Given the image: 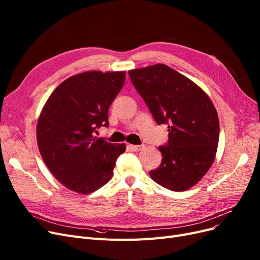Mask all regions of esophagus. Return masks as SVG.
<instances>
[{
	"label": "esophagus",
	"instance_id": "obj_1",
	"mask_svg": "<svg viewBox=\"0 0 260 260\" xmlns=\"http://www.w3.org/2000/svg\"><path fill=\"white\" fill-rule=\"evenodd\" d=\"M128 149H131L134 152H138L143 149V145H135V144H128Z\"/></svg>",
	"mask_w": 260,
	"mask_h": 260
}]
</instances>
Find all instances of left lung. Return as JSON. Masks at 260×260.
Returning <instances> with one entry per match:
<instances>
[{"label":"left lung","mask_w":260,"mask_h":260,"mask_svg":"<svg viewBox=\"0 0 260 260\" xmlns=\"http://www.w3.org/2000/svg\"><path fill=\"white\" fill-rule=\"evenodd\" d=\"M128 74L156 123L168 125V142L159 146L161 164L150 176L172 191L191 188L209 170L217 153L220 125L216 108L197 84L167 64Z\"/></svg>","instance_id":"left-lung-1"}]
</instances>
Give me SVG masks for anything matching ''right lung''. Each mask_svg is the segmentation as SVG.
Masks as SVG:
<instances>
[{"instance_id": "1", "label": "right lung", "mask_w": 260, "mask_h": 260, "mask_svg": "<svg viewBox=\"0 0 260 260\" xmlns=\"http://www.w3.org/2000/svg\"><path fill=\"white\" fill-rule=\"evenodd\" d=\"M125 72L88 71L67 78L48 99L37 123V142L52 174L72 191L88 194L109 182L124 143L96 138L107 127L108 108Z\"/></svg>"}]
</instances>
